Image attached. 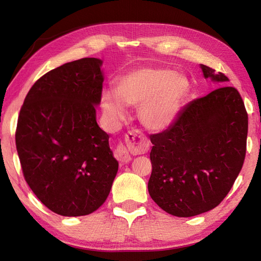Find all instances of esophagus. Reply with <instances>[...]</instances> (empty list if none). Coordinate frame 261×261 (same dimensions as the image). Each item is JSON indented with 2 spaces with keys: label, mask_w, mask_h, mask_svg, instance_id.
<instances>
[{
  "label": "esophagus",
  "mask_w": 261,
  "mask_h": 261,
  "mask_svg": "<svg viewBox=\"0 0 261 261\" xmlns=\"http://www.w3.org/2000/svg\"><path fill=\"white\" fill-rule=\"evenodd\" d=\"M127 145H119L115 149V157L117 161L123 164H127L132 161V156L129 154V148L142 151L146 147V143L144 138L141 136V133L135 130L130 132L128 135H127Z\"/></svg>",
  "instance_id": "1"
}]
</instances>
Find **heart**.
<instances>
[{
  "instance_id": "obj_1",
  "label": "heart",
  "mask_w": 261,
  "mask_h": 261,
  "mask_svg": "<svg viewBox=\"0 0 261 261\" xmlns=\"http://www.w3.org/2000/svg\"><path fill=\"white\" fill-rule=\"evenodd\" d=\"M188 82L174 71L163 67L143 66L122 76L115 92L101 94V109L107 119L116 125L127 117V106L138 108V118L149 132H162L174 123Z\"/></svg>"
}]
</instances>
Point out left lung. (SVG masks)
<instances>
[{
	"instance_id": "obj_1",
	"label": "left lung",
	"mask_w": 261,
	"mask_h": 261,
	"mask_svg": "<svg viewBox=\"0 0 261 261\" xmlns=\"http://www.w3.org/2000/svg\"><path fill=\"white\" fill-rule=\"evenodd\" d=\"M217 90L188 103L166 130L150 135L148 193L177 217L212 211L229 193L246 155L248 115L234 87L222 73L200 64Z\"/></svg>"
}]
</instances>
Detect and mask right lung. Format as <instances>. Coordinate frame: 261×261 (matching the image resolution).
I'll use <instances>...</instances> for the list:
<instances>
[{
  "instance_id": "add662e5",
  "label": "right lung",
  "mask_w": 261,
  "mask_h": 261,
  "mask_svg": "<svg viewBox=\"0 0 261 261\" xmlns=\"http://www.w3.org/2000/svg\"><path fill=\"white\" fill-rule=\"evenodd\" d=\"M103 61L86 57L35 82L17 120L15 143L24 178L49 211L92 214L110 195L118 162L96 122Z\"/></svg>"
}]
</instances>
